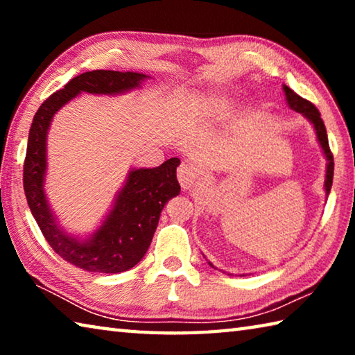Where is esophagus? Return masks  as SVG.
Segmentation results:
<instances>
[{
  "mask_svg": "<svg viewBox=\"0 0 355 355\" xmlns=\"http://www.w3.org/2000/svg\"><path fill=\"white\" fill-rule=\"evenodd\" d=\"M177 178L183 189H189L196 183V171L188 163H182L177 171Z\"/></svg>",
  "mask_w": 355,
  "mask_h": 355,
  "instance_id": "34e87169",
  "label": "esophagus"
}]
</instances>
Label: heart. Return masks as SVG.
I'll list each match as a JSON object with an SVG mask.
<instances>
[{"mask_svg": "<svg viewBox=\"0 0 355 355\" xmlns=\"http://www.w3.org/2000/svg\"><path fill=\"white\" fill-rule=\"evenodd\" d=\"M222 103L220 101V98H218V97H214V95H209L208 98H205V105H208V106H211V107H214V106H219Z\"/></svg>", "mask_w": 355, "mask_h": 355, "instance_id": "heart-1", "label": "heart"}]
</instances>
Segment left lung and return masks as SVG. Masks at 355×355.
<instances>
[{
	"instance_id": "8db88e82",
	"label": "left lung",
	"mask_w": 355,
	"mask_h": 355,
	"mask_svg": "<svg viewBox=\"0 0 355 355\" xmlns=\"http://www.w3.org/2000/svg\"><path fill=\"white\" fill-rule=\"evenodd\" d=\"M284 92H285V98H286L288 106H290L293 111L302 114V116L307 119L311 125H313L315 133H316V139H318V142H320V146L322 148V153H324V156H326V159H327V164H326V180H324V189H326V196H329L330 188H332V180H334V156H332V152H330V148H329L327 131H326V127H324L321 114H320V111L316 110L315 105H311L310 101H307V100L302 98V97H299L296 92L291 91L290 87L285 86V84H284ZM208 264L211 268L218 269L211 261H208Z\"/></svg>"
}]
</instances>
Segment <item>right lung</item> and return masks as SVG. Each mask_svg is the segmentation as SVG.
I'll use <instances>...</instances> for the list:
<instances>
[{
    "label": "right lung",
    "mask_w": 355,
    "mask_h": 355,
    "mask_svg": "<svg viewBox=\"0 0 355 355\" xmlns=\"http://www.w3.org/2000/svg\"><path fill=\"white\" fill-rule=\"evenodd\" d=\"M148 78L137 71H86L48 97L33 119L23 167V188L29 209L53 250L84 271L117 274L142 260L164 205L180 194V159L171 158L153 169L133 167L97 230L87 236L71 235L59 224L45 194L48 130L55 114L80 94H125L139 89Z\"/></svg>",
    "instance_id": "right-lung-1"
}]
</instances>
